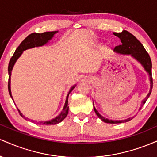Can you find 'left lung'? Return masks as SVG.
Returning a JSON list of instances; mask_svg holds the SVG:
<instances>
[{
  "label": "left lung",
  "mask_w": 157,
  "mask_h": 157,
  "mask_svg": "<svg viewBox=\"0 0 157 157\" xmlns=\"http://www.w3.org/2000/svg\"><path fill=\"white\" fill-rule=\"evenodd\" d=\"M113 34L117 37H118L120 39L122 44L120 46H117L116 48L113 49V52L117 54H120V55H130L132 58H134L135 60L137 62L142 66L145 71H146L149 77V80H150V90L149 92L147 94V96L142 100V104L140 107V110L141 109L142 106L145 103L147 100L148 99L149 96H150L151 91H152L153 87V79H152V73H151V68H152V63H151V57L149 56L146 50L145 49L144 46L140 41L138 40L136 37H134L132 34L130 32L125 31H122L120 33L118 32H113ZM94 103V102H93ZM94 109L95 113H96L97 116L102 121L106 123H111V124H116V123H124V122H128L134 118L130 117L125 119V120H109L108 118L104 117L102 116L100 113L97 111V110L94 108Z\"/></svg>",
  "instance_id": "8db88e82"
}]
</instances>
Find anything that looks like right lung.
Segmentation results:
<instances>
[{
    "instance_id": "obj_1",
    "label": "right lung",
    "mask_w": 157,
    "mask_h": 157,
    "mask_svg": "<svg viewBox=\"0 0 157 157\" xmlns=\"http://www.w3.org/2000/svg\"><path fill=\"white\" fill-rule=\"evenodd\" d=\"M58 31H55V32H44L42 34L40 33H32L31 35L25 38L21 42V44H20V46L17 48V49L15 50V53H14L13 56L12 57V58L10 59V63H9L8 66V73H9V82H8V89H9V93H10V95L11 98L13 100V97H12V91H11V75H12V71L13 69L14 66H15L16 61L18 60V58L21 57V55L23 54V52L25 51V50L29 49V48H32L35 47H40V46H44V45H46L48 43H49L50 40H52V39L53 38L54 36H55V34H57ZM77 86V84H75L74 86H71V88L70 89L69 91L68 92L67 96H66V102H65L63 109L60 114L57 115L56 117L54 119H52V120H48V121L45 122H39V123L43 124V125H56V124L60 123V122H62L63 120H64L65 118L66 117V116L68 113V95L71 92V91L75 89V86ZM18 110L21 116L23 117L24 119L26 118L25 117L24 115H23V113L21 112V111Z\"/></svg>"
}]
</instances>
